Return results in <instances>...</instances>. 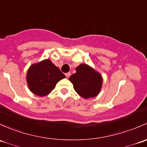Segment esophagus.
<instances>
[{"label": "esophagus", "mask_w": 147, "mask_h": 147, "mask_svg": "<svg viewBox=\"0 0 147 147\" xmlns=\"http://www.w3.org/2000/svg\"><path fill=\"white\" fill-rule=\"evenodd\" d=\"M65 75H66V78H69V77L71 76V73H70V72H68V73L65 74Z\"/></svg>", "instance_id": "esophagus-1"}]
</instances>
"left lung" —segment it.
Returning a JSON list of instances; mask_svg holds the SVG:
<instances>
[{
    "mask_svg": "<svg viewBox=\"0 0 147 147\" xmlns=\"http://www.w3.org/2000/svg\"><path fill=\"white\" fill-rule=\"evenodd\" d=\"M76 71V72L69 78L74 90L86 99L96 97L102 86V78L100 74L87 64L79 65Z\"/></svg>",
    "mask_w": 147,
    "mask_h": 147,
    "instance_id": "obj_1",
    "label": "left lung"
}]
</instances>
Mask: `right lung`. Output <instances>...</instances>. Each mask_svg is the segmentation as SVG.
I'll list each match as a JSON object with an SVG mask.
<instances>
[{"mask_svg": "<svg viewBox=\"0 0 147 147\" xmlns=\"http://www.w3.org/2000/svg\"><path fill=\"white\" fill-rule=\"evenodd\" d=\"M65 75L49 59L32 65L27 74L30 90L34 94L45 96L54 89L57 82Z\"/></svg>", "mask_w": 147, "mask_h": 147, "instance_id": "obj_1", "label": "right lung"}]
</instances>
